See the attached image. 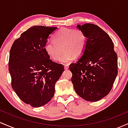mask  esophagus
<instances>
[{
    "label": "esophagus",
    "mask_w": 128,
    "mask_h": 128,
    "mask_svg": "<svg viewBox=\"0 0 128 128\" xmlns=\"http://www.w3.org/2000/svg\"><path fill=\"white\" fill-rule=\"evenodd\" d=\"M68 68V65H67V64H65V65H64V69H65V70H67Z\"/></svg>",
    "instance_id": "esophagus-1"
}]
</instances>
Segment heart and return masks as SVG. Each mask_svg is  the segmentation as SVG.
Segmentation results:
<instances>
[{
    "mask_svg": "<svg viewBox=\"0 0 128 128\" xmlns=\"http://www.w3.org/2000/svg\"><path fill=\"white\" fill-rule=\"evenodd\" d=\"M86 37L82 31L79 29L64 28L58 30L54 36V40L47 41L44 50L48 55L58 61L63 52L64 46L65 54L61 59V62H69L76 57L82 55L86 49Z\"/></svg>",
    "mask_w": 128,
    "mask_h": 128,
    "instance_id": "heart-1",
    "label": "heart"
}]
</instances>
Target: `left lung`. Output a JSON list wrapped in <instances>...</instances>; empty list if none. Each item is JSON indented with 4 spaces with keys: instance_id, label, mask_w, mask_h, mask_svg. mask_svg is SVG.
Wrapping results in <instances>:
<instances>
[{
    "instance_id": "obj_1",
    "label": "left lung",
    "mask_w": 128,
    "mask_h": 128,
    "mask_svg": "<svg viewBox=\"0 0 128 128\" xmlns=\"http://www.w3.org/2000/svg\"><path fill=\"white\" fill-rule=\"evenodd\" d=\"M77 28L86 37L84 52L78 61L69 66L74 90L86 100L96 102L110 92L117 77V55L110 36L91 23Z\"/></svg>"
}]
</instances>
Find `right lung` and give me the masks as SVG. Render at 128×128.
Wrapping results in <instances>:
<instances>
[{
	"label": "right lung",
	"instance_id": "right-lung-1",
	"mask_svg": "<svg viewBox=\"0 0 128 128\" xmlns=\"http://www.w3.org/2000/svg\"><path fill=\"white\" fill-rule=\"evenodd\" d=\"M57 28L34 26L13 42L10 53L11 86L20 99L33 107L44 105L55 94V86L64 72L44 50L50 35Z\"/></svg>",
	"mask_w": 128,
	"mask_h": 128
}]
</instances>
